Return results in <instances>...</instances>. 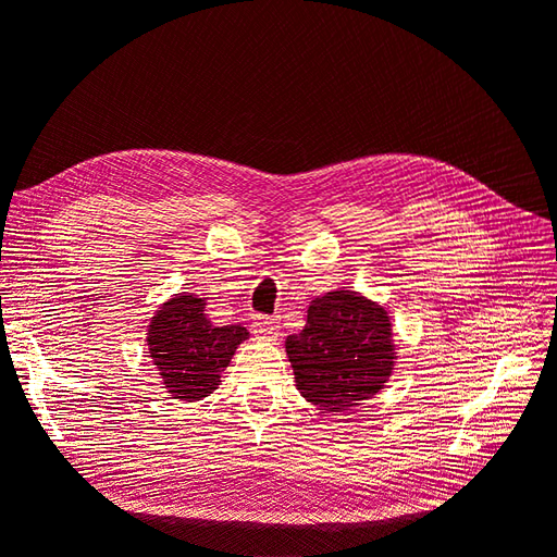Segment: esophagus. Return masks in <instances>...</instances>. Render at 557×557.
Here are the masks:
<instances>
[{"instance_id": "1", "label": "esophagus", "mask_w": 557, "mask_h": 557, "mask_svg": "<svg viewBox=\"0 0 557 557\" xmlns=\"http://www.w3.org/2000/svg\"><path fill=\"white\" fill-rule=\"evenodd\" d=\"M250 330H252V334H256V339H260V342H276V336L281 334L278 320L267 318V315H258L256 320H252Z\"/></svg>"}]
</instances>
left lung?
I'll list each match as a JSON object with an SVG mask.
<instances>
[{"instance_id": "obj_1", "label": "left lung", "mask_w": 557, "mask_h": 557, "mask_svg": "<svg viewBox=\"0 0 557 557\" xmlns=\"http://www.w3.org/2000/svg\"><path fill=\"white\" fill-rule=\"evenodd\" d=\"M285 352L301 397L332 413L372 399L397 360L391 315L352 290L315 297L305 330L285 339Z\"/></svg>"}]
</instances>
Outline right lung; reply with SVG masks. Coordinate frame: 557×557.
<instances>
[{"instance_id": "obj_1", "label": "right lung", "mask_w": 557, "mask_h": 557, "mask_svg": "<svg viewBox=\"0 0 557 557\" xmlns=\"http://www.w3.org/2000/svg\"><path fill=\"white\" fill-rule=\"evenodd\" d=\"M205 309V297L181 293L164 301L148 325L150 360L174 399L209 397L221 385L234 350L248 339L239 323L215 327Z\"/></svg>"}]
</instances>
